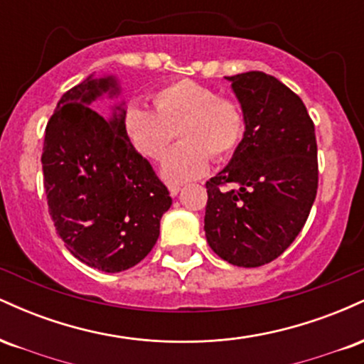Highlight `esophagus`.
<instances>
[{
  "mask_svg": "<svg viewBox=\"0 0 364 364\" xmlns=\"http://www.w3.org/2000/svg\"><path fill=\"white\" fill-rule=\"evenodd\" d=\"M179 191H181V186L179 185H169V193L171 196H176Z\"/></svg>",
  "mask_w": 364,
  "mask_h": 364,
  "instance_id": "esophagus-1",
  "label": "esophagus"
}]
</instances>
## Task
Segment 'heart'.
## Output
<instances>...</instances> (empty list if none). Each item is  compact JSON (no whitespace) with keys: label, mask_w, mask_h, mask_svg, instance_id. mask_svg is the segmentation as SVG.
I'll list each match as a JSON object with an SVG mask.
<instances>
[{"label":"heart","mask_w":364,"mask_h":364,"mask_svg":"<svg viewBox=\"0 0 364 364\" xmlns=\"http://www.w3.org/2000/svg\"><path fill=\"white\" fill-rule=\"evenodd\" d=\"M156 109L132 102L123 116L129 144L141 156L159 161L174 139V147L162 164V176L183 183L202 176L210 157L215 162L231 159L246 133V116L241 104L224 97L212 87L193 80H178L154 92Z\"/></svg>","instance_id":"heart-1"}]
</instances>
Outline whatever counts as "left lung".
Returning <instances> with one entry per match:
<instances>
[{"instance_id": "obj_1", "label": "left lung", "mask_w": 364, "mask_h": 364, "mask_svg": "<svg viewBox=\"0 0 364 364\" xmlns=\"http://www.w3.org/2000/svg\"><path fill=\"white\" fill-rule=\"evenodd\" d=\"M228 80L246 133L231 162L205 183V236L223 260L252 269L286 252L310 215L318 190L315 124L299 95L272 75Z\"/></svg>"}]
</instances>
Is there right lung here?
<instances>
[{"label":"right lung","instance_id":"1","mask_svg":"<svg viewBox=\"0 0 364 364\" xmlns=\"http://www.w3.org/2000/svg\"><path fill=\"white\" fill-rule=\"evenodd\" d=\"M107 90L118 92L111 77H87L63 94L41 162L49 215L66 250L102 272H121L150 253L173 200L129 144L124 109L104 116L89 106Z\"/></svg>","mask_w":364,"mask_h":364}]
</instances>
